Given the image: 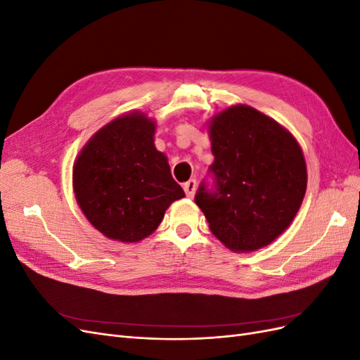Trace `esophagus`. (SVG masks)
<instances>
[{
	"label": "esophagus",
	"mask_w": 360,
	"mask_h": 360,
	"mask_svg": "<svg viewBox=\"0 0 360 360\" xmlns=\"http://www.w3.org/2000/svg\"><path fill=\"white\" fill-rule=\"evenodd\" d=\"M183 189L184 192H186V197L188 198H193L195 195V191H197V181L195 180H189L183 184Z\"/></svg>",
	"instance_id": "esophagus-1"
}]
</instances>
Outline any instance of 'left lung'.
Listing matches in <instances>:
<instances>
[{"mask_svg":"<svg viewBox=\"0 0 360 360\" xmlns=\"http://www.w3.org/2000/svg\"><path fill=\"white\" fill-rule=\"evenodd\" d=\"M214 191L201 184L195 202L210 231L233 252H254L278 238L296 217L308 172L303 151L276 120L249 105L209 120Z\"/></svg>","mask_w":360,"mask_h":360,"instance_id":"obj_1","label":"left lung"}]
</instances>
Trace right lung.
<instances>
[{
    "label": "right lung",
    "instance_id": "obj_1",
    "mask_svg": "<svg viewBox=\"0 0 360 360\" xmlns=\"http://www.w3.org/2000/svg\"><path fill=\"white\" fill-rule=\"evenodd\" d=\"M155 134L153 118L126 112L97 130L73 163L76 202L110 240H144L156 231L168 207L184 197L168 158L155 146Z\"/></svg>",
    "mask_w": 360,
    "mask_h": 360
}]
</instances>
